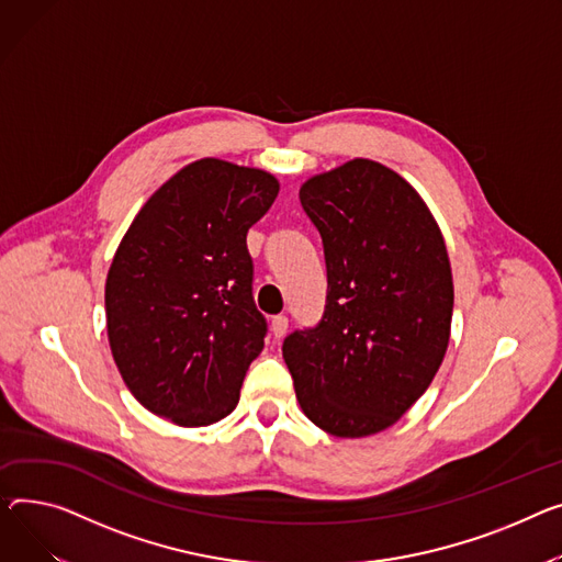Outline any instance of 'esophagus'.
Returning <instances> with one entry per match:
<instances>
[{
  "label": "esophagus",
  "mask_w": 562,
  "mask_h": 562,
  "mask_svg": "<svg viewBox=\"0 0 562 562\" xmlns=\"http://www.w3.org/2000/svg\"><path fill=\"white\" fill-rule=\"evenodd\" d=\"M286 329H289V318L286 316H273V321H271L273 339H282V336L286 334Z\"/></svg>",
  "instance_id": "1"
}]
</instances>
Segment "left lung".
Wrapping results in <instances>:
<instances>
[{"label": "left lung", "mask_w": 562, "mask_h": 562, "mask_svg": "<svg viewBox=\"0 0 562 562\" xmlns=\"http://www.w3.org/2000/svg\"><path fill=\"white\" fill-rule=\"evenodd\" d=\"M301 203L323 239L327 305L284 339L295 397L331 436L380 434L429 389L450 344L442 233L414 184L368 158L307 178Z\"/></svg>", "instance_id": "1"}]
</instances>
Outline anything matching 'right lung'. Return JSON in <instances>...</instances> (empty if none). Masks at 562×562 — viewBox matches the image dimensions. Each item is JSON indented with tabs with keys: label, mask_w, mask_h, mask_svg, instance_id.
Returning <instances> with one entry per match:
<instances>
[{
	"label": "right lung",
	"mask_w": 562,
	"mask_h": 562,
	"mask_svg": "<svg viewBox=\"0 0 562 562\" xmlns=\"http://www.w3.org/2000/svg\"><path fill=\"white\" fill-rule=\"evenodd\" d=\"M278 192L265 169L201 158L148 196L112 257V359L135 400L178 427L226 418L265 348L246 235Z\"/></svg>",
	"instance_id": "right-lung-1"
}]
</instances>
